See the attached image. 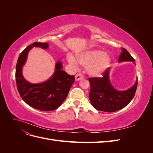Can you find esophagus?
Here are the masks:
<instances>
[{
	"label": "esophagus",
	"mask_w": 153,
	"mask_h": 153,
	"mask_svg": "<svg viewBox=\"0 0 153 153\" xmlns=\"http://www.w3.org/2000/svg\"><path fill=\"white\" fill-rule=\"evenodd\" d=\"M82 78H83V76L81 75L80 73H78V74H77V75H75V80H76V81L80 80V79H82Z\"/></svg>",
	"instance_id": "34e87169"
}]
</instances>
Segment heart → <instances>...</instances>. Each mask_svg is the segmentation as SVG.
Masks as SVG:
<instances>
[{
    "mask_svg": "<svg viewBox=\"0 0 153 153\" xmlns=\"http://www.w3.org/2000/svg\"><path fill=\"white\" fill-rule=\"evenodd\" d=\"M68 61L73 65L78 62L87 68V73L93 76H100L107 69L111 60L107 54L100 50H91L77 55L76 59L71 55H68Z\"/></svg>",
    "mask_w": 153,
    "mask_h": 153,
    "instance_id": "b5f03b06",
    "label": "heart"
}]
</instances>
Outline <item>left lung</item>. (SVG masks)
<instances>
[{"label":"left lung","instance_id":"8db88e82","mask_svg":"<svg viewBox=\"0 0 153 153\" xmlns=\"http://www.w3.org/2000/svg\"><path fill=\"white\" fill-rule=\"evenodd\" d=\"M132 61L135 59L128 51L122 48V53L119 62ZM110 68L103 73V76L89 78L91 85L89 99L92 105L98 110L106 112H114L128 105L132 100L136 92L138 80L135 85L126 91H117L112 85L109 80Z\"/></svg>","mask_w":153,"mask_h":153}]
</instances>
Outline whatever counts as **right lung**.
<instances>
[{
    "label": "right lung",
    "instance_id": "obj_1",
    "mask_svg": "<svg viewBox=\"0 0 153 153\" xmlns=\"http://www.w3.org/2000/svg\"><path fill=\"white\" fill-rule=\"evenodd\" d=\"M35 47L48 48L47 43L35 42L28 46L20 53L16 66V82L18 92L22 100L32 108L42 111L57 109L66 100L69 89L75 82L74 75H69L62 70L61 62L55 64V71L49 80L41 84H30L22 73L29 50Z\"/></svg>",
    "mask_w": 153,
    "mask_h": 153
}]
</instances>
